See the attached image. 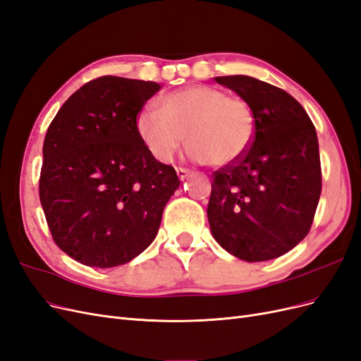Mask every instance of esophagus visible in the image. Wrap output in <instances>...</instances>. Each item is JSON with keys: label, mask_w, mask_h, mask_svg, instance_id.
<instances>
[{"label": "esophagus", "mask_w": 361, "mask_h": 361, "mask_svg": "<svg viewBox=\"0 0 361 361\" xmlns=\"http://www.w3.org/2000/svg\"><path fill=\"white\" fill-rule=\"evenodd\" d=\"M176 173H178V178L180 179V180H185L187 179L190 174H191V171L188 170V169H183V167H179V169H176Z\"/></svg>", "instance_id": "obj_1"}]
</instances>
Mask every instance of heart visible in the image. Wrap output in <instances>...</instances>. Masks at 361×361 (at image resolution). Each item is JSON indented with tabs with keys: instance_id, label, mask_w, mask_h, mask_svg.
Listing matches in <instances>:
<instances>
[{
	"instance_id": "heart-1",
	"label": "heart",
	"mask_w": 361,
	"mask_h": 361,
	"mask_svg": "<svg viewBox=\"0 0 361 361\" xmlns=\"http://www.w3.org/2000/svg\"><path fill=\"white\" fill-rule=\"evenodd\" d=\"M137 133L159 162H170L185 137L194 161L224 167L241 158L253 143L256 117L243 97L200 84L162 96L158 113L138 114Z\"/></svg>"
}]
</instances>
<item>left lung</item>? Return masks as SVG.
I'll use <instances>...</instances> for the list:
<instances>
[{"mask_svg":"<svg viewBox=\"0 0 361 361\" xmlns=\"http://www.w3.org/2000/svg\"><path fill=\"white\" fill-rule=\"evenodd\" d=\"M253 108V143L214 173L207 220L228 253L264 262L280 257L307 236L318 207L322 174L316 129L285 90L247 75L216 76Z\"/></svg>","mask_w":361,"mask_h":361,"instance_id":"left-lung-1","label":"left lung"}]
</instances>
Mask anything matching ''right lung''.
<instances>
[{
  "label": "right lung",
  "instance_id": "obj_1",
  "mask_svg": "<svg viewBox=\"0 0 361 361\" xmlns=\"http://www.w3.org/2000/svg\"><path fill=\"white\" fill-rule=\"evenodd\" d=\"M161 85L105 75L63 104L43 141L39 195L54 243L87 267L128 264L154 241L179 188L137 133Z\"/></svg>",
  "mask_w": 361,
  "mask_h": 361
}]
</instances>
